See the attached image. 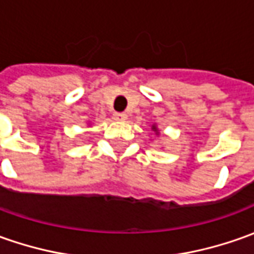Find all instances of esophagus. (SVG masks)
Masks as SVG:
<instances>
[{
	"label": "esophagus",
	"mask_w": 254,
	"mask_h": 254,
	"mask_svg": "<svg viewBox=\"0 0 254 254\" xmlns=\"http://www.w3.org/2000/svg\"><path fill=\"white\" fill-rule=\"evenodd\" d=\"M114 120H115V121H125V120H127V114H125V113H115V114H114Z\"/></svg>",
	"instance_id": "1"
}]
</instances>
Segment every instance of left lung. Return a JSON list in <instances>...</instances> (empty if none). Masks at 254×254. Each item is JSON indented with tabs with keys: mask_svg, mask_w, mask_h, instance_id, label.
<instances>
[{
	"mask_svg": "<svg viewBox=\"0 0 254 254\" xmlns=\"http://www.w3.org/2000/svg\"><path fill=\"white\" fill-rule=\"evenodd\" d=\"M151 129H153V130H154L156 133H158V130H157V127H156V125H153V127H151Z\"/></svg>",
	"mask_w": 254,
	"mask_h": 254,
	"instance_id": "8db88e82",
	"label": "left lung"
}]
</instances>
